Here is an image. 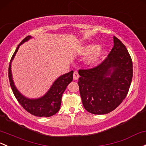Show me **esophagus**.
Instances as JSON below:
<instances>
[{
	"label": "esophagus",
	"instance_id": "esophagus-1",
	"mask_svg": "<svg viewBox=\"0 0 146 146\" xmlns=\"http://www.w3.org/2000/svg\"><path fill=\"white\" fill-rule=\"evenodd\" d=\"M79 74H78V73L77 71H74V73H73V80H78V78H79Z\"/></svg>",
	"mask_w": 146,
	"mask_h": 146
}]
</instances>
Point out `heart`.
<instances>
[{
  "label": "heart",
  "instance_id": "obj_1",
  "mask_svg": "<svg viewBox=\"0 0 146 146\" xmlns=\"http://www.w3.org/2000/svg\"><path fill=\"white\" fill-rule=\"evenodd\" d=\"M106 53V50L103 47H99L96 44H89L81 47L79 54L82 56L90 55L86 60L85 63L88 66H93L101 61Z\"/></svg>",
  "mask_w": 146,
  "mask_h": 146
}]
</instances>
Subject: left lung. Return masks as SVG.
I'll return each instance as SVG.
<instances>
[{"instance_id":"obj_1","label":"left lung","mask_w":146,"mask_h":146,"mask_svg":"<svg viewBox=\"0 0 146 146\" xmlns=\"http://www.w3.org/2000/svg\"><path fill=\"white\" fill-rule=\"evenodd\" d=\"M108 57L95 68L78 71L80 93L84 108L95 115L113 111L125 99L133 76V64L127 48L113 37Z\"/></svg>"}]
</instances>
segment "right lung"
I'll use <instances>...</instances> for the list:
<instances>
[{
	"label": "right lung",
	"instance_id": "1",
	"mask_svg": "<svg viewBox=\"0 0 146 146\" xmlns=\"http://www.w3.org/2000/svg\"><path fill=\"white\" fill-rule=\"evenodd\" d=\"M31 38L32 36H31L26 37L17 46L15 53L12 55L9 65V80L14 95L24 109L37 117H50L56 114L60 109L63 93L66 90L68 84L73 80V70L61 75L56 78L50 87V90L41 97L37 99H30L23 95L15 85L12 78L11 65L12 60L19 50V46Z\"/></svg>",
	"mask_w": 146,
	"mask_h": 146
}]
</instances>
